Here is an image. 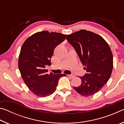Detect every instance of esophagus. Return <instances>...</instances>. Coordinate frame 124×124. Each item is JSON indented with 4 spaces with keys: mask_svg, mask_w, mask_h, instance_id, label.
Listing matches in <instances>:
<instances>
[{
    "mask_svg": "<svg viewBox=\"0 0 124 124\" xmlns=\"http://www.w3.org/2000/svg\"><path fill=\"white\" fill-rule=\"evenodd\" d=\"M67 76L70 77V78H73L74 77V76L73 75H67Z\"/></svg>",
    "mask_w": 124,
    "mask_h": 124,
    "instance_id": "34e87169",
    "label": "esophagus"
}]
</instances>
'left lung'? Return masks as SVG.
Segmentation results:
<instances>
[{"instance_id": "1", "label": "left lung", "mask_w": 124, "mask_h": 124, "mask_svg": "<svg viewBox=\"0 0 124 124\" xmlns=\"http://www.w3.org/2000/svg\"><path fill=\"white\" fill-rule=\"evenodd\" d=\"M78 54L87 73L80 77L81 84L73 87L78 93L87 97L97 93L107 83L113 68V57L109 46L100 36L85 29L66 38Z\"/></svg>"}]
</instances>
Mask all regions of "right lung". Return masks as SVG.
Returning a JSON list of instances; mask_svg holds the SVG:
<instances>
[{
  "label": "right lung",
  "mask_w": 124,
  "mask_h": 124,
  "mask_svg": "<svg viewBox=\"0 0 124 124\" xmlns=\"http://www.w3.org/2000/svg\"><path fill=\"white\" fill-rule=\"evenodd\" d=\"M67 35L47 31L37 32L24 42L21 49L18 66L21 77L35 95L44 97L55 91L58 79L64 74H48L45 68L51 64L54 49Z\"/></svg>",
  "instance_id": "1"
}]
</instances>
